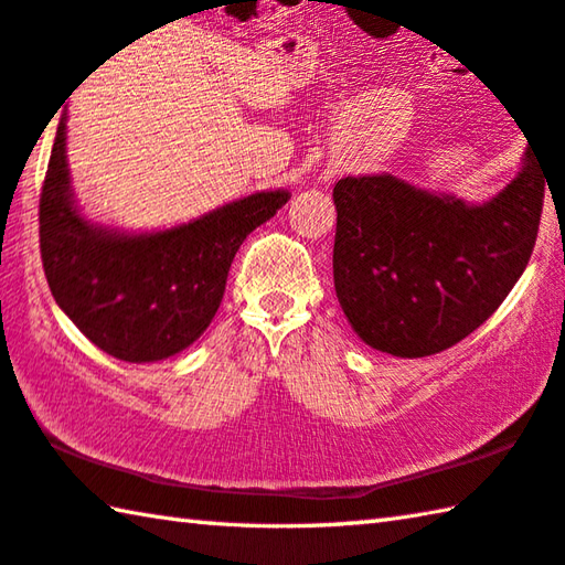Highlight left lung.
Masks as SVG:
<instances>
[{
	"mask_svg": "<svg viewBox=\"0 0 565 565\" xmlns=\"http://www.w3.org/2000/svg\"><path fill=\"white\" fill-rule=\"evenodd\" d=\"M543 191L531 148L519 175L481 205L390 173L338 181L334 290L362 342L427 358L487 322L526 270Z\"/></svg>",
	"mask_w": 565,
	"mask_h": 565,
	"instance_id": "obj_1",
	"label": "left lung"
}]
</instances>
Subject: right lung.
Returning <instances> with one entry per match:
<instances>
[{
	"label": "right lung",
	"mask_w": 565,
	"mask_h": 565,
	"mask_svg": "<svg viewBox=\"0 0 565 565\" xmlns=\"http://www.w3.org/2000/svg\"><path fill=\"white\" fill-rule=\"evenodd\" d=\"M288 198V191H260L168 231H108L74 203L64 116L39 198L49 290L98 350L124 362L166 360L205 332L237 247Z\"/></svg>",
	"instance_id": "right-lung-1"
}]
</instances>
